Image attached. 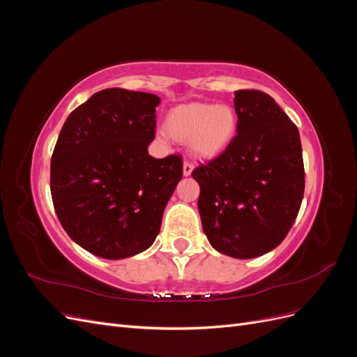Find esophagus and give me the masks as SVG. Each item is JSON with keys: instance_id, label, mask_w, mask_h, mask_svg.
<instances>
[{"instance_id": "34e87169", "label": "esophagus", "mask_w": 357, "mask_h": 357, "mask_svg": "<svg viewBox=\"0 0 357 357\" xmlns=\"http://www.w3.org/2000/svg\"><path fill=\"white\" fill-rule=\"evenodd\" d=\"M192 171H193V165L190 162L185 160V164H183V174H185V177H189L192 174Z\"/></svg>"}]
</instances>
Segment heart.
<instances>
[{
    "label": "heart",
    "instance_id": "b5f03b06",
    "mask_svg": "<svg viewBox=\"0 0 357 357\" xmlns=\"http://www.w3.org/2000/svg\"><path fill=\"white\" fill-rule=\"evenodd\" d=\"M165 132L189 144L193 158L214 160L235 142L240 116L229 104L188 102L172 107L165 117Z\"/></svg>",
    "mask_w": 357,
    "mask_h": 357
}]
</instances>
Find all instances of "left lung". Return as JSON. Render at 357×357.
I'll list each match as a JSON object with an SVG mask.
<instances>
[{
	"label": "left lung",
	"mask_w": 357,
	"mask_h": 357,
	"mask_svg": "<svg viewBox=\"0 0 357 357\" xmlns=\"http://www.w3.org/2000/svg\"><path fill=\"white\" fill-rule=\"evenodd\" d=\"M240 129L218 159L193 169L204 234L236 259L271 252L294 225L305 172L296 125L268 93L236 91Z\"/></svg>",
	"instance_id": "left-lung-1"
}]
</instances>
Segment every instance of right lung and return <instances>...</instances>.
<instances>
[{"mask_svg": "<svg viewBox=\"0 0 357 357\" xmlns=\"http://www.w3.org/2000/svg\"><path fill=\"white\" fill-rule=\"evenodd\" d=\"M153 93L121 88L93 93L63 123L50 162V192L70 238L104 259L152 245L183 176L178 155L156 159Z\"/></svg>", "mask_w": 357, "mask_h": 357, "instance_id": "1", "label": "right lung"}]
</instances>
